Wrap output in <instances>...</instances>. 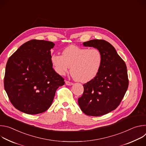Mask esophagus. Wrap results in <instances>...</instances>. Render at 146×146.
<instances>
[{"mask_svg":"<svg viewBox=\"0 0 146 146\" xmlns=\"http://www.w3.org/2000/svg\"><path fill=\"white\" fill-rule=\"evenodd\" d=\"M65 84H66V85H67V86H72V85L73 84V83L72 82H70V81H66Z\"/></svg>","mask_w":146,"mask_h":146,"instance_id":"1","label":"esophagus"}]
</instances>
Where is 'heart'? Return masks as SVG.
I'll return each instance as SVG.
<instances>
[{"label":"heart","instance_id":"heart-1","mask_svg":"<svg viewBox=\"0 0 146 146\" xmlns=\"http://www.w3.org/2000/svg\"><path fill=\"white\" fill-rule=\"evenodd\" d=\"M50 60L54 71L58 74L65 75L71 67V73L76 80L87 82L99 73L103 56L96 48L88 49L72 45L65 48L62 55L52 54Z\"/></svg>","mask_w":146,"mask_h":146}]
</instances>
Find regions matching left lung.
<instances>
[{
    "instance_id": "1",
    "label": "left lung",
    "mask_w": 146,
    "mask_h": 146,
    "mask_svg": "<svg viewBox=\"0 0 146 146\" xmlns=\"http://www.w3.org/2000/svg\"><path fill=\"white\" fill-rule=\"evenodd\" d=\"M83 44L99 50L103 62L98 75L83 84L84 92L78 99V103L87 115L101 116L115 110L125 94L129 85L127 66L106 40L94 39Z\"/></svg>"
}]
</instances>
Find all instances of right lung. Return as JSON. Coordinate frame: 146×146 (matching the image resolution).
<instances>
[{
    "label": "right lung",
    "instance_id": "1",
    "mask_svg": "<svg viewBox=\"0 0 146 146\" xmlns=\"http://www.w3.org/2000/svg\"><path fill=\"white\" fill-rule=\"evenodd\" d=\"M51 41L31 40L23 44L8 59L4 87L17 110L28 114L46 111L51 105L64 78L54 70L50 57Z\"/></svg>",
    "mask_w": 146,
    "mask_h": 146
}]
</instances>
